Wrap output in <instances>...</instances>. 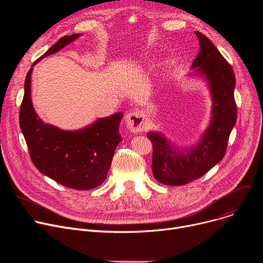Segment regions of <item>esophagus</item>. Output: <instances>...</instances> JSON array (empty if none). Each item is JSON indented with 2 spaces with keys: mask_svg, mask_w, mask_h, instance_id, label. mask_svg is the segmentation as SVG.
I'll return each mask as SVG.
<instances>
[{
  "mask_svg": "<svg viewBox=\"0 0 263 263\" xmlns=\"http://www.w3.org/2000/svg\"><path fill=\"white\" fill-rule=\"evenodd\" d=\"M127 128L133 132L139 133L142 132L145 128V116L140 110H134L126 116Z\"/></svg>",
  "mask_w": 263,
  "mask_h": 263,
  "instance_id": "34e87169",
  "label": "esophagus"
}]
</instances>
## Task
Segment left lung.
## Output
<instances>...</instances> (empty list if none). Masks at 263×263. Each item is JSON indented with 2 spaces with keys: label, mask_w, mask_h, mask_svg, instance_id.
<instances>
[{
  "label": "left lung",
  "mask_w": 263,
  "mask_h": 263,
  "mask_svg": "<svg viewBox=\"0 0 263 263\" xmlns=\"http://www.w3.org/2000/svg\"><path fill=\"white\" fill-rule=\"evenodd\" d=\"M200 50L192 68L203 76L212 96V120L198 145L178 149L158 132H148L153 143V173L157 180L167 185H183L208 173L226 154L230 132L237 121L234 100L236 77L232 67L211 40L199 32Z\"/></svg>",
  "instance_id": "left-lung-1"
}]
</instances>
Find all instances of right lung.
I'll return each mask as SVG.
<instances>
[{"label": "right lung", "mask_w": 263, "mask_h": 263, "mask_svg": "<svg viewBox=\"0 0 263 263\" xmlns=\"http://www.w3.org/2000/svg\"><path fill=\"white\" fill-rule=\"evenodd\" d=\"M79 36L62 37L34 62L24 82L19 122L36 168L62 185L85 191L102 184L106 179L115 149L121 142L119 123L122 113L99 118L82 130L64 131L41 120L31 99L33 67Z\"/></svg>", "instance_id": "add662e5"}]
</instances>
